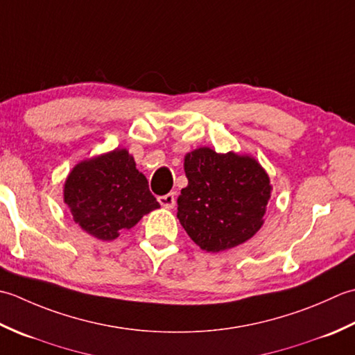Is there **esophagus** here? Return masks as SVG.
Returning a JSON list of instances; mask_svg holds the SVG:
<instances>
[{
	"instance_id": "esophagus-1",
	"label": "esophagus",
	"mask_w": 355,
	"mask_h": 355,
	"mask_svg": "<svg viewBox=\"0 0 355 355\" xmlns=\"http://www.w3.org/2000/svg\"><path fill=\"white\" fill-rule=\"evenodd\" d=\"M157 200L164 208L171 209V208H175V205H176V194L168 193V194H165V196H159Z\"/></svg>"
}]
</instances>
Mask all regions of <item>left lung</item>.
I'll use <instances>...</instances> for the list:
<instances>
[{"mask_svg":"<svg viewBox=\"0 0 355 355\" xmlns=\"http://www.w3.org/2000/svg\"><path fill=\"white\" fill-rule=\"evenodd\" d=\"M184 170L178 219L202 250L234 248L262 228L272 185L254 157L199 147L185 155Z\"/></svg>","mask_w":355,"mask_h":355,"instance_id":"8db88e82","label":"left lung"}]
</instances>
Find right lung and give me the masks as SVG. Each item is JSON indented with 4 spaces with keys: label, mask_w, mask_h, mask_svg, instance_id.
I'll return each instance as SVG.
<instances>
[{
    "label": "right lung",
    "mask_w": 355,
    "mask_h": 355,
    "mask_svg": "<svg viewBox=\"0 0 355 355\" xmlns=\"http://www.w3.org/2000/svg\"><path fill=\"white\" fill-rule=\"evenodd\" d=\"M62 196L73 220L99 241H113L161 207L127 148L78 162L64 182Z\"/></svg>",
    "instance_id": "add662e5"
}]
</instances>
